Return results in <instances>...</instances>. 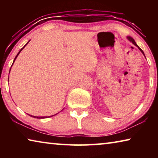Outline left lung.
<instances>
[{
  "label": "left lung",
  "instance_id": "8db88e82",
  "mask_svg": "<svg viewBox=\"0 0 158 158\" xmlns=\"http://www.w3.org/2000/svg\"><path fill=\"white\" fill-rule=\"evenodd\" d=\"M127 40H129L130 42H132V43L134 44V45H135V46L136 47H138V49H139L140 51H141V53H143V55L144 56H145V54H144V53H143V51H142V49H141V48L139 47L138 46V45L137 44V43H136V42H135V40H134L133 38H132V37H130V36H127ZM145 58H146V56H145Z\"/></svg>",
  "mask_w": 158,
  "mask_h": 158
}]
</instances>
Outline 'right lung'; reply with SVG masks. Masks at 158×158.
I'll return each instance as SVG.
<instances>
[{
	"label": "right lung",
	"instance_id": "obj_1",
	"mask_svg": "<svg viewBox=\"0 0 158 158\" xmlns=\"http://www.w3.org/2000/svg\"><path fill=\"white\" fill-rule=\"evenodd\" d=\"M30 42V40H29L28 42H27V43H26L25 45H24V47H22V48H21V49H20V51H19V53H17V56H16V57L15 58V59H14V61H13V63H12V66L13 65V64H14V63H15V60L16 59H17V56H19V53H20V52H21V51H22V49H23V48H24L26 46V45H27L28 44V42ZM12 66H11V68H12ZM10 69H11V68H10ZM56 114H54V115H52V116H32V115H30V114H28L29 115V116H31V117H33V118H49V117H52V116H55V115H56Z\"/></svg>",
	"mask_w": 158,
	"mask_h": 158
}]
</instances>
